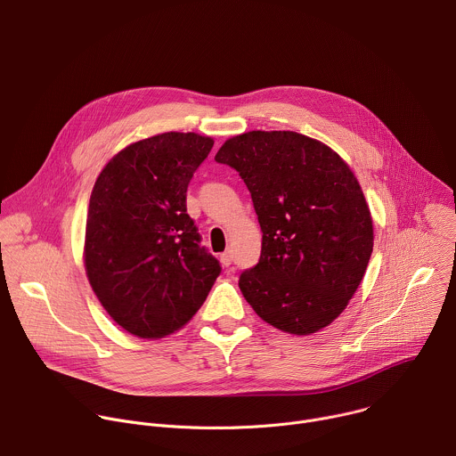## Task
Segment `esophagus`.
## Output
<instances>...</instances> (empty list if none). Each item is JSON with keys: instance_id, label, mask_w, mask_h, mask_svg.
<instances>
[{"instance_id": "esophagus-1", "label": "esophagus", "mask_w": 456, "mask_h": 456, "mask_svg": "<svg viewBox=\"0 0 456 456\" xmlns=\"http://www.w3.org/2000/svg\"><path fill=\"white\" fill-rule=\"evenodd\" d=\"M220 262L224 267H231L232 264V252L231 250H225L222 256H220Z\"/></svg>"}]
</instances>
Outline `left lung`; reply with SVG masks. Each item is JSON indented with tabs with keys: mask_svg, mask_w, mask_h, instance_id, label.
Listing matches in <instances>:
<instances>
[{
	"mask_svg": "<svg viewBox=\"0 0 456 456\" xmlns=\"http://www.w3.org/2000/svg\"><path fill=\"white\" fill-rule=\"evenodd\" d=\"M216 162L243 178L262 227V256L240 276L254 312L287 334L310 336L339 317L373 250V222L350 166L296 132L227 139Z\"/></svg>",
	"mask_w": 456,
	"mask_h": 456,
	"instance_id": "8db88e82",
	"label": "left lung"
}]
</instances>
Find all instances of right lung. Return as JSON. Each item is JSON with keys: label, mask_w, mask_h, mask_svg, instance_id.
I'll list each match as a JSON object with an SVG mask.
<instances>
[{"label": "right lung", "mask_w": 456, "mask_h": 456, "mask_svg": "<svg viewBox=\"0 0 456 456\" xmlns=\"http://www.w3.org/2000/svg\"><path fill=\"white\" fill-rule=\"evenodd\" d=\"M213 144L191 132L160 134L120 150L95 180L86 276L110 317L137 338L182 329L222 271L185 208L189 180Z\"/></svg>", "instance_id": "add662e5"}]
</instances>
